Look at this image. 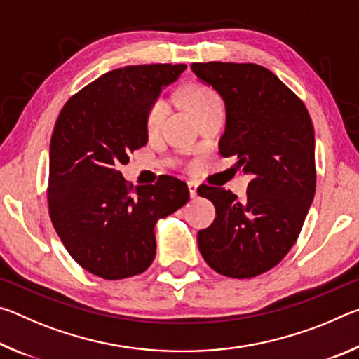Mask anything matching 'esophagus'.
<instances>
[{"label": "esophagus", "instance_id": "esophagus-1", "mask_svg": "<svg viewBox=\"0 0 359 359\" xmlns=\"http://www.w3.org/2000/svg\"><path fill=\"white\" fill-rule=\"evenodd\" d=\"M187 185H188V191H190V196L196 198L198 196V184H196V182L190 180Z\"/></svg>", "mask_w": 359, "mask_h": 359}]
</instances>
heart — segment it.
<instances>
[{
    "mask_svg": "<svg viewBox=\"0 0 359 359\" xmlns=\"http://www.w3.org/2000/svg\"><path fill=\"white\" fill-rule=\"evenodd\" d=\"M182 100H184L185 106L190 109V112L196 115L203 107H205L210 102L218 101V96L214 93V90L205 87L203 83H188L182 88ZM168 106L166 101L158 98L151 102L147 115H145V126H147L149 133H155L161 128L163 121L166 118Z\"/></svg>",
    "mask_w": 359,
    "mask_h": 359,
    "instance_id": "1",
    "label": "heart"
}]
</instances>
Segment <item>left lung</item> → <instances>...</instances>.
I'll return each mask as SVG.
<instances>
[{
  "label": "left lung",
  "instance_id": "left-lung-1",
  "mask_svg": "<svg viewBox=\"0 0 359 359\" xmlns=\"http://www.w3.org/2000/svg\"><path fill=\"white\" fill-rule=\"evenodd\" d=\"M224 101L222 156L250 174L247 199L201 185L215 220L198 233L203 258L218 274L250 278L272 269L294 245L313 201V125L304 102L274 72L255 63H193Z\"/></svg>",
  "mask_w": 359,
  "mask_h": 359
}]
</instances>
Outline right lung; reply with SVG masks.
Listing matches in <instances>:
<instances>
[{"label": "right lung", "instance_id": "right-lung-1", "mask_svg": "<svg viewBox=\"0 0 359 359\" xmlns=\"http://www.w3.org/2000/svg\"><path fill=\"white\" fill-rule=\"evenodd\" d=\"M187 65L125 66L96 79L63 106L50 139L48 214L79 266L106 280L144 272L155 258V223L185 205L171 175L133 188L118 171L147 144L145 115Z\"/></svg>", "mask_w": 359, "mask_h": 359}]
</instances>
